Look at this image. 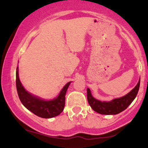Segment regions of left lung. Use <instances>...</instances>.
Here are the masks:
<instances>
[{
	"label": "left lung",
	"instance_id": "obj_1",
	"mask_svg": "<svg viewBox=\"0 0 148 148\" xmlns=\"http://www.w3.org/2000/svg\"><path fill=\"white\" fill-rule=\"evenodd\" d=\"M140 86V80L136 87L130 91L128 94L123 97L114 99L111 101H101L95 99L91 95L90 90L87 89V98L90 106L100 114L103 115H115L123 111L130 105L136 97Z\"/></svg>",
	"mask_w": 148,
	"mask_h": 148
}]
</instances>
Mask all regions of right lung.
<instances>
[{"label":"right lung","mask_w":148,"mask_h":148,"mask_svg":"<svg viewBox=\"0 0 148 148\" xmlns=\"http://www.w3.org/2000/svg\"><path fill=\"white\" fill-rule=\"evenodd\" d=\"M70 83H67L64 86L57 98L51 101H44L35 97L25 90L18 79V67L16 69V86L20 101L25 108L40 118H51L62 113L65 104L66 92Z\"/></svg>","instance_id":"obj_1"}]
</instances>
